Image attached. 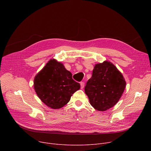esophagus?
I'll list each match as a JSON object with an SVG mask.
<instances>
[{
  "label": "esophagus",
  "instance_id": "34e87169",
  "mask_svg": "<svg viewBox=\"0 0 151 151\" xmlns=\"http://www.w3.org/2000/svg\"><path fill=\"white\" fill-rule=\"evenodd\" d=\"M80 85H81V89H83L84 87V82H81Z\"/></svg>",
  "mask_w": 151,
  "mask_h": 151
}]
</instances>
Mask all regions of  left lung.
I'll use <instances>...</instances> for the list:
<instances>
[{"mask_svg": "<svg viewBox=\"0 0 151 151\" xmlns=\"http://www.w3.org/2000/svg\"><path fill=\"white\" fill-rule=\"evenodd\" d=\"M126 82L113 63L105 60L95 65L92 77L85 86V93L95 109L104 111L113 107L121 99Z\"/></svg>", "mask_w": 151, "mask_h": 151, "instance_id": "8db88e82", "label": "left lung"}]
</instances>
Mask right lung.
<instances>
[{
  "label": "right lung",
  "instance_id": "add662e5",
  "mask_svg": "<svg viewBox=\"0 0 151 151\" xmlns=\"http://www.w3.org/2000/svg\"><path fill=\"white\" fill-rule=\"evenodd\" d=\"M80 87V83L72 79L70 71L55 59L46 63L34 80V88L38 98L54 109L64 106Z\"/></svg>",
  "mask_w": 151,
  "mask_h": 151
}]
</instances>
